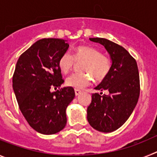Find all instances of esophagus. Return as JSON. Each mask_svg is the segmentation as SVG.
I'll return each mask as SVG.
<instances>
[{
    "mask_svg": "<svg viewBox=\"0 0 157 157\" xmlns=\"http://www.w3.org/2000/svg\"><path fill=\"white\" fill-rule=\"evenodd\" d=\"M75 95L76 96H78V95H79V94H81L82 91L80 90H78V89H75Z\"/></svg>",
    "mask_w": 157,
    "mask_h": 157,
    "instance_id": "esophagus-1",
    "label": "esophagus"
}]
</instances>
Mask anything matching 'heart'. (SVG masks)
Masks as SVG:
<instances>
[{
	"mask_svg": "<svg viewBox=\"0 0 157 157\" xmlns=\"http://www.w3.org/2000/svg\"><path fill=\"white\" fill-rule=\"evenodd\" d=\"M75 60L84 61L81 66V71L85 72L74 73L67 78V86L82 89L90 84L91 76L96 81L100 82L105 79L110 71L111 62L109 58L94 47L85 45L77 47L75 50L74 57L69 52L62 54L58 61L59 70L63 74L68 73L74 66Z\"/></svg>",
	"mask_w": 157,
	"mask_h": 157,
	"instance_id": "b5f03b06",
	"label": "heart"
}]
</instances>
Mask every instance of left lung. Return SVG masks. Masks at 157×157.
Segmentation results:
<instances>
[{
	"label": "left lung",
	"instance_id": "left-lung-1",
	"mask_svg": "<svg viewBox=\"0 0 157 157\" xmlns=\"http://www.w3.org/2000/svg\"><path fill=\"white\" fill-rule=\"evenodd\" d=\"M90 40L105 47L112 65L107 77L94 88L109 90V94H93L90 105L87 108V120L98 131L112 132L125 123L138 103L140 94L138 65L121 45L103 37Z\"/></svg>",
	"mask_w": 157,
	"mask_h": 157
}]
</instances>
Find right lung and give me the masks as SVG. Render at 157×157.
<instances>
[{"instance_id": "right-lung-1", "label": "right lung", "mask_w": 157, "mask_h": 157, "mask_svg": "<svg viewBox=\"0 0 157 157\" xmlns=\"http://www.w3.org/2000/svg\"><path fill=\"white\" fill-rule=\"evenodd\" d=\"M66 40L43 38L19 56L12 87L19 109L29 125L40 134H53L66 126V109L75 94L63 83L58 61L69 48ZM59 90L51 92V89Z\"/></svg>"}]
</instances>
